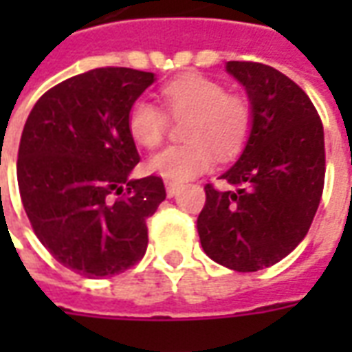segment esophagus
Listing matches in <instances>:
<instances>
[{"instance_id":"esophagus-1","label":"esophagus","mask_w":352,"mask_h":352,"mask_svg":"<svg viewBox=\"0 0 352 352\" xmlns=\"http://www.w3.org/2000/svg\"><path fill=\"white\" fill-rule=\"evenodd\" d=\"M181 186H183V184L175 183V181H166V192H168L169 198H171V196H175L177 192L181 190Z\"/></svg>"}]
</instances>
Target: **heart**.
Listing matches in <instances>:
<instances>
[{"label": "heart", "mask_w": 352, "mask_h": 352, "mask_svg": "<svg viewBox=\"0 0 352 352\" xmlns=\"http://www.w3.org/2000/svg\"><path fill=\"white\" fill-rule=\"evenodd\" d=\"M164 109L135 100L128 111V131L138 145L156 148L168 135L169 118L184 120L183 145L166 148L148 162L153 173L184 181L204 173L214 160H230L249 139L252 105L243 94L224 92L219 80L201 73H184L160 87Z\"/></svg>", "instance_id": "1"}]
</instances>
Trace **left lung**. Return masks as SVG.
Wrapping results in <instances>:
<instances>
[{"instance_id": "left-lung-1", "label": "left lung", "mask_w": 352, "mask_h": 352, "mask_svg": "<svg viewBox=\"0 0 352 352\" xmlns=\"http://www.w3.org/2000/svg\"><path fill=\"white\" fill-rule=\"evenodd\" d=\"M249 94L252 130L239 160L221 177L237 190L206 184L198 234L209 258L258 272L292 252L322 198L324 130L309 96L258 62H228Z\"/></svg>"}]
</instances>
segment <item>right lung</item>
I'll use <instances>...</instances> for the list:
<instances>
[{"label": "right lung", "mask_w": 352, "mask_h": 352, "mask_svg": "<svg viewBox=\"0 0 352 352\" xmlns=\"http://www.w3.org/2000/svg\"><path fill=\"white\" fill-rule=\"evenodd\" d=\"M153 80L130 67L75 75L43 94L24 124L16 162L24 211L45 249L85 277L138 264L146 219L166 199L162 177L128 181L139 164L128 111Z\"/></svg>", "instance_id": "obj_1"}]
</instances>
